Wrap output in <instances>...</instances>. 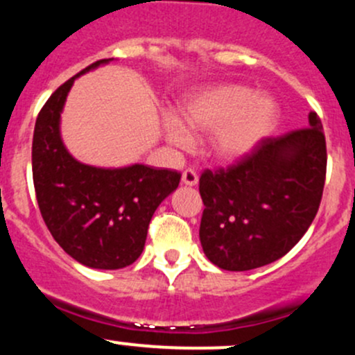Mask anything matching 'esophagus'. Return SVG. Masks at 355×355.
Wrapping results in <instances>:
<instances>
[{"label":"esophagus","mask_w":355,"mask_h":355,"mask_svg":"<svg viewBox=\"0 0 355 355\" xmlns=\"http://www.w3.org/2000/svg\"><path fill=\"white\" fill-rule=\"evenodd\" d=\"M182 184L187 187H196L198 184V175L196 170L187 168L184 173H182Z\"/></svg>","instance_id":"obj_1"}]
</instances>
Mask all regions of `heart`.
<instances>
[{
  "instance_id": "b5f03b06",
  "label": "heart",
  "mask_w": 355,
  "mask_h": 355,
  "mask_svg": "<svg viewBox=\"0 0 355 355\" xmlns=\"http://www.w3.org/2000/svg\"><path fill=\"white\" fill-rule=\"evenodd\" d=\"M178 116H163L166 141L177 148L193 143L192 130L210 133V146L222 162L248 158L270 136L278 119V104L268 94H252L246 85L222 84L190 96Z\"/></svg>"
}]
</instances>
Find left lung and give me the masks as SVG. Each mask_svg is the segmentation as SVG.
<instances>
[{"label": "left lung", "mask_w": 355, "mask_h": 355, "mask_svg": "<svg viewBox=\"0 0 355 355\" xmlns=\"http://www.w3.org/2000/svg\"><path fill=\"white\" fill-rule=\"evenodd\" d=\"M327 170L317 112L309 126L261 145L227 170L204 171L200 244L210 263L248 271L283 258L317 216Z\"/></svg>", "instance_id": "1"}]
</instances>
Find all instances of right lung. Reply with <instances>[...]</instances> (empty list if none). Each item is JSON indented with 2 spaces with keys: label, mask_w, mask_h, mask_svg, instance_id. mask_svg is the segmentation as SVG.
I'll return each instance as SVG.
<instances>
[{
  "label": "right lung",
  "mask_w": 355,
  "mask_h": 355,
  "mask_svg": "<svg viewBox=\"0 0 355 355\" xmlns=\"http://www.w3.org/2000/svg\"><path fill=\"white\" fill-rule=\"evenodd\" d=\"M111 60H97L50 96L35 123L32 146L35 192L50 234L70 258L94 270H121L139 258L155 210L180 182L177 171L141 163L87 165L64 145L60 114L73 80Z\"/></svg>",
  "instance_id": "1"
}]
</instances>
